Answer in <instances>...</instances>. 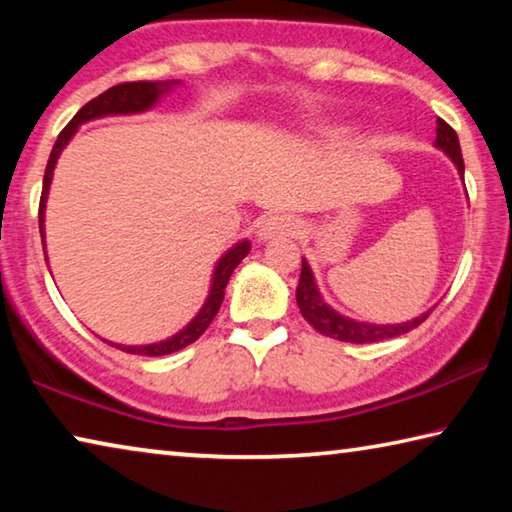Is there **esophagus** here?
I'll list each match as a JSON object with an SVG mask.
<instances>
[{"label":"esophagus","instance_id":"34e87169","mask_svg":"<svg viewBox=\"0 0 512 512\" xmlns=\"http://www.w3.org/2000/svg\"><path fill=\"white\" fill-rule=\"evenodd\" d=\"M298 230H300V221L296 219V216L287 214V212H275L271 216H266L262 225H259L257 237L262 241L284 239V237L298 235Z\"/></svg>","mask_w":512,"mask_h":512}]
</instances>
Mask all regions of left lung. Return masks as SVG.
<instances>
[{
    "mask_svg": "<svg viewBox=\"0 0 512 512\" xmlns=\"http://www.w3.org/2000/svg\"><path fill=\"white\" fill-rule=\"evenodd\" d=\"M436 149L445 151L452 162L456 164L461 178H465V164H463V155H461V144H458V135L447 121L438 119V128H436ZM296 300L300 307V314L305 316L307 323L320 332L323 336H329V339L336 341H345V343H377L384 339H393V336H402L406 332H411L413 327L422 325L431 311H424L422 316L406 320V323H397V325H372V323H359V320L345 318L339 311H334L327 305L320 296V291L316 287L314 273H311L309 264L302 259V271H300V282L296 289Z\"/></svg>",
    "mask_w": 512,
    "mask_h": 512,
    "instance_id": "obj_1",
    "label": "left lung"
}]
</instances>
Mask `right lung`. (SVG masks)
I'll return each instance as SVG.
<instances>
[{
    "label": "right lung",
    "mask_w": 512,
    "mask_h": 512,
    "mask_svg": "<svg viewBox=\"0 0 512 512\" xmlns=\"http://www.w3.org/2000/svg\"><path fill=\"white\" fill-rule=\"evenodd\" d=\"M171 83H151V81H133V83H119L112 85L110 90H106L99 97H94L92 101L85 103V106L76 112L74 119L60 131L58 140L51 149L47 169H45V178H42V196H40V207H38V223H40V237L42 244H45V205H47V194H49V185L51 178H54V167L58 162L60 151L65 149L67 142L72 140V135L79 131V126L85 124L90 119H99V117H108V115H135V112H144L155 106L164 92L169 90ZM250 253V241H239L237 246H232L228 253H225L219 262H216L214 275H212V287H210V296H207L203 309L198 311L196 318L189 323L185 329H180L176 336H171L167 341L160 343H151V345H115V348L131 352V354H144V357H162V354H171L187 348L189 343H194L196 339H201V334L219 311L223 296H225V287H228V280L235 268L239 266L241 259ZM47 259V253H45Z\"/></svg>",
    "instance_id": "obj_1"
}]
</instances>
